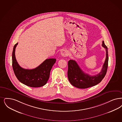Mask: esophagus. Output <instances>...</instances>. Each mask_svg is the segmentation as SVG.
Here are the masks:
<instances>
[{"mask_svg": "<svg viewBox=\"0 0 122 122\" xmlns=\"http://www.w3.org/2000/svg\"><path fill=\"white\" fill-rule=\"evenodd\" d=\"M68 51L66 50H62V51L61 52V55L64 57H67L68 55Z\"/></svg>", "mask_w": 122, "mask_h": 122, "instance_id": "obj_1", "label": "esophagus"}]
</instances>
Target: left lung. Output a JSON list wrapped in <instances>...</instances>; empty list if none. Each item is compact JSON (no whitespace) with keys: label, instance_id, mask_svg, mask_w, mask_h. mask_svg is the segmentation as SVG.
<instances>
[{"label":"left lung","instance_id":"left-lung-1","mask_svg":"<svg viewBox=\"0 0 122 122\" xmlns=\"http://www.w3.org/2000/svg\"><path fill=\"white\" fill-rule=\"evenodd\" d=\"M102 45L106 49V59L100 72L96 75L92 76L85 73L75 60L68 61V77L69 81L73 86L79 88L91 87L100 83L104 78L107 71L108 56L107 47L103 41Z\"/></svg>","mask_w":122,"mask_h":122}]
</instances>
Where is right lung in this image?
<instances>
[{
	"mask_svg": "<svg viewBox=\"0 0 122 122\" xmlns=\"http://www.w3.org/2000/svg\"><path fill=\"white\" fill-rule=\"evenodd\" d=\"M18 44H15L12 53V66L16 77L21 83L30 87L43 86L49 80L51 69L56 59H47L34 69L22 68L18 63L15 55V49Z\"/></svg>",
	"mask_w": 122,
	"mask_h": 122,
	"instance_id": "right-lung-1",
	"label": "right lung"
}]
</instances>
